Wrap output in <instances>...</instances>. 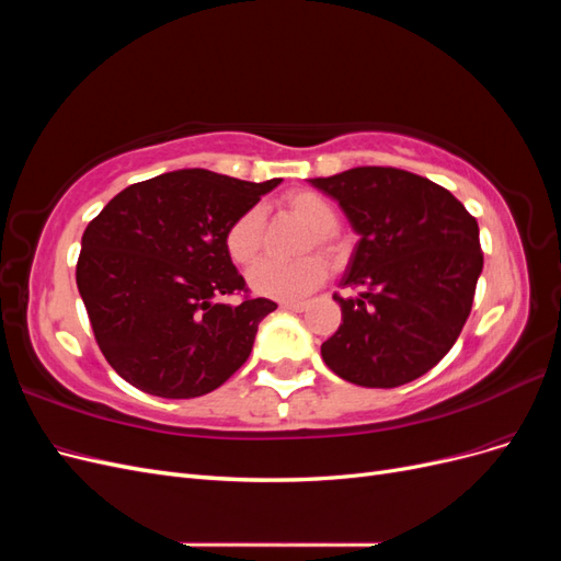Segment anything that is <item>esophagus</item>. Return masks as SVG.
Here are the masks:
<instances>
[{
  "instance_id": "1",
  "label": "esophagus",
  "mask_w": 561,
  "mask_h": 561,
  "mask_svg": "<svg viewBox=\"0 0 561 561\" xmlns=\"http://www.w3.org/2000/svg\"><path fill=\"white\" fill-rule=\"evenodd\" d=\"M280 309H283V311H295V313H299V311L307 309V304H304V301H280Z\"/></svg>"
}]
</instances>
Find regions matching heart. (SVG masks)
<instances>
[{
  "instance_id": "b5f03b06",
  "label": "heart",
  "mask_w": 561,
  "mask_h": 561,
  "mask_svg": "<svg viewBox=\"0 0 561 561\" xmlns=\"http://www.w3.org/2000/svg\"><path fill=\"white\" fill-rule=\"evenodd\" d=\"M285 210L295 215L299 222L311 231V243L318 252L330 260H339L344 254V243L336 236L339 213L336 206L313 190H295L283 198ZM225 248L233 264L250 266L257 260L262 248V210L248 208L229 225L225 233ZM328 266L316 254L297 262H274L262 260L254 264L248 274V283L257 295L271 299H299L313 293L325 280Z\"/></svg>"
}]
</instances>
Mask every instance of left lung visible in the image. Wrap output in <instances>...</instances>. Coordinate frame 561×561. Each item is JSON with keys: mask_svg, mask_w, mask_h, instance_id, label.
I'll use <instances>...</instances> for the list:
<instances>
[{"mask_svg": "<svg viewBox=\"0 0 561 561\" xmlns=\"http://www.w3.org/2000/svg\"><path fill=\"white\" fill-rule=\"evenodd\" d=\"M311 186L344 210L355 243L339 297L342 325L320 346L342 379L396 388L445 358L470 316L482 274L480 227L445 186L398 168L363 165Z\"/></svg>", "mask_w": 561, "mask_h": 561, "instance_id": "left-lung-1", "label": "left lung"}]
</instances>
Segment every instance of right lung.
<instances>
[{
  "label": "right lung",
  "mask_w": 561,
  "mask_h": 561,
  "mask_svg": "<svg viewBox=\"0 0 561 561\" xmlns=\"http://www.w3.org/2000/svg\"><path fill=\"white\" fill-rule=\"evenodd\" d=\"M278 184L184 168L126 186L87 227L77 287L118 377L182 400L210 393L248 360L276 301L219 299L245 290L225 233Z\"/></svg>",
  "instance_id": "1"
}]
</instances>
